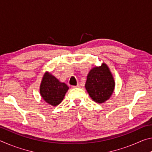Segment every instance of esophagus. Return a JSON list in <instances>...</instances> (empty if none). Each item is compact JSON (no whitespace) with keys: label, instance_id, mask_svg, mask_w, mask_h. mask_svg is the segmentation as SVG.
<instances>
[{"label":"esophagus","instance_id":"34e87169","mask_svg":"<svg viewBox=\"0 0 152 152\" xmlns=\"http://www.w3.org/2000/svg\"><path fill=\"white\" fill-rule=\"evenodd\" d=\"M80 86L79 84H78L76 86H74L73 88H80Z\"/></svg>","mask_w":152,"mask_h":152}]
</instances>
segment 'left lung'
I'll list each match as a JSON object with an SVG mask.
<instances>
[{
	"instance_id": "left-lung-1",
	"label": "left lung",
	"mask_w": 152,
	"mask_h": 152,
	"mask_svg": "<svg viewBox=\"0 0 152 152\" xmlns=\"http://www.w3.org/2000/svg\"><path fill=\"white\" fill-rule=\"evenodd\" d=\"M86 77L85 88L94 102L103 103L110 99L114 92L115 82L106 64L94 67Z\"/></svg>"
}]
</instances>
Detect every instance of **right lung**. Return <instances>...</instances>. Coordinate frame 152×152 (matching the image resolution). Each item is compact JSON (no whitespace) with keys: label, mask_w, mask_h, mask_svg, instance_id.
<instances>
[{"label":"right lung","mask_w":152,"mask_h":152,"mask_svg":"<svg viewBox=\"0 0 152 152\" xmlns=\"http://www.w3.org/2000/svg\"><path fill=\"white\" fill-rule=\"evenodd\" d=\"M69 87L49 72H45L41 82L39 92L43 101L51 106H57L63 101Z\"/></svg>","instance_id":"right-lung-1"}]
</instances>
